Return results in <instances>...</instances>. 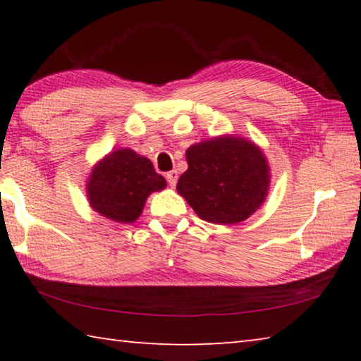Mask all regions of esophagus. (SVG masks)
<instances>
[{"instance_id":"esophagus-1","label":"esophagus","mask_w":361,"mask_h":361,"mask_svg":"<svg viewBox=\"0 0 361 361\" xmlns=\"http://www.w3.org/2000/svg\"><path fill=\"white\" fill-rule=\"evenodd\" d=\"M166 178H167V181H169V185L172 186V188H175L176 181H178V172H176V170H172V172H169V173L166 175Z\"/></svg>"}]
</instances>
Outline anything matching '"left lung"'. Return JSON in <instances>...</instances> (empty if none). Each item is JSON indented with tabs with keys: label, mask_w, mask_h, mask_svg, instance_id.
<instances>
[{
	"label": "left lung",
	"mask_w": 361,
	"mask_h": 361,
	"mask_svg": "<svg viewBox=\"0 0 361 361\" xmlns=\"http://www.w3.org/2000/svg\"><path fill=\"white\" fill-rule=\"evenodd\" d=\"M186 161L176 191L205 221L240 223L266 199V157L247 140L223 137L192 145Z\"/></svg>",
	"instance_id": "obj_1"
}]
</instances>
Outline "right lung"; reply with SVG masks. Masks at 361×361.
Returning <instances> with one entry per match:
<instances>
[{"label":"right lung","mask_w":361,"mask_h":361,"mask_svg":"<svg viewBox=\"0 0 361 361\" xmlns=\"http://www.w3.org/2000/svg\"><path fill=\"white\" fill-rule=\"evenodd\" d=\"M166 178L156 173L149 159L132 149H118L95 166L87 194L100 215L118 223H132L140 216L152 191L166 188Z\"/></svg>","instance_id":"1"}]
</instances>
